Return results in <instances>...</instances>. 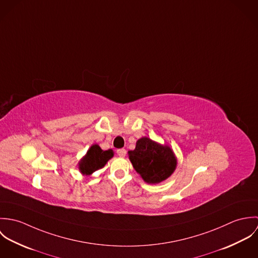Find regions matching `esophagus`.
Returning <instances> with one entry per match:
<instances>
[{
    "label": "esophagus",
    "instance_id": "esophagus-1",
    "mask_svg": "<svg viewBox=\"0 0 258 258\" xmlns=\"http://www.w3.org/2000/svg\"><path fill=\"white\" fill-rule=\"evenodd\" d=\"M117 155L119 156V157H125L126 156V150L125 149H118L117 150Z\"/></svg>",
    "mask_w": 258,
    "mask_h": 258
}]
</instances>
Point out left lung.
Segmentation results:
<instances>
[{"label": "left lung", "instance_id": "left-lung-1", "mask_svg": "<svg viewBox=\"0 0 258 258\" xmlns=\"http://www.w3.org/2000/svg\"><path fill=\"white\" fill-rule=\"evenodd\" d=\"M133 168L148 184H157L169 178L176 169L177 161L173 151L147 137L139 139L136 148L129 151Z\"/></svg>", "mask_w": 258, "mask_h": 258}]
</instances>
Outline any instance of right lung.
I'll list each match as a JSON object with an SVG mask.
<instances>
[{
	"label": "right lung",
	"instance_id": "1",
	"mask_svg": "<svg viewBox=\"0 0 258 258\" xmlns=\"http://www.w3.org/2000/svg\"><path fill=\"white\" fill-rule=\"evenodd\" d=\"M113 157L112 150H102L98 145H93L87 151L85 157L79 164V170L84 175H90L94 171L101 169Z\"/></svg>",
	"mask_w": 258,
	"mask_h": 258
}]
</instances>
